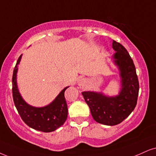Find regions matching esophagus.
Segmentation results:
<instances>
[{"label":"esophagus","instance_id":"34e87169","mask_svg":"<svg viewBox=\"0 0 156 156\" xmlns=\"http://www.w3.org/2000/svg\"><path fill=\"white\" fill-rule=\"evenodd\" d=\"M77 84H78V85L80 86V87L81 88L85 87L86 86H87V79L83 78V77L79 78L78 80H77Z\"/></svg>","mask_w":156,"mask_h":156}]
</instances>
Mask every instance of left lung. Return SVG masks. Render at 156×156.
Listing matches in <instances>:
<instances>
[{"label": "left lung", "mask_w": 156, "mask_h": 156, "mask_svg": "<svg viewBox=\"0 0 156 156\" xmlns=\"http://www.w3.org/2000/svg\"><path fill=\"white\" fill-rule=\"evenodd\" d=\"M112 48L116 51L112 58L121 78L119 95L108 96L94 91L82 93L94 120L108 126L120 124L129 116L137 105L139 93V82L131 56L124 46L115 40Z\"/></svg>", "instance_id": "obj_1"}]
</instances>
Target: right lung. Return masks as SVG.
Here are the masks:
<instances>
[{
	"label": "right lung",
	"instance_id": "1",
	"mask_svg": "<svg viewBox=\"0 0 156 156\" xmlns=\"http://www.w3.org/2000/svg\"><path fill=\"white\" fill-rule=\"evenodd\" d=\"M22 55L18 58L12 77L13 98L15 106L25 124L34 129L43 132L56 130L64 124L68 116V108L64 93L68 87L60 92L57 97L48 105L43 107H35L28 104L23 99L17 86V72Z\"/></svg>",
	"mask_w": 156,
	"mask_h": 156
}]
</instances>
